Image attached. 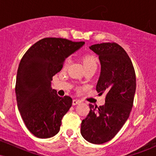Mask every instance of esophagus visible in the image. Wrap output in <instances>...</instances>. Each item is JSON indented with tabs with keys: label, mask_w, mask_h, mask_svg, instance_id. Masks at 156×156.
I'll list each match as a JSON object with an SVG mask.
<instances>
[{
	"label": "esophagus",
	"mask_w": 156,
	"mask_h": 156,
	"mask_svg": "<svg viewBox=\"0 0 156 156\" xmlns=\"http://www.w3.org/2000/svg\"><path fill=\"white\" fill-rule=\"evenodd\" d=\"M80 101H79V100H76V99H74L73 101V105H78L79 104V103H80Z\"/></svg>",
	"instance_id": "esophagus-1"
}]
</instances>
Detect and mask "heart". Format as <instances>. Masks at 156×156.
<instances>
[{
	"instance_id": "1",
	"label": "heart",
	"mask_w": 156,
	"mask_h": 156,
	"mask_svg": "<svg viewBox=\"0 0 156 156\" xmlns=\"http://www.w3.org/2000/svg\"><path fill=\"white\" fill-rule=\"evenodd\" d=\"M69 62H70V59H69V58H67V59L65 61V62H64V69L67 68V67L69 64ZM83 63L86 69H87V68H90V67L97 68L98 67V61L95 55L92 54H87L83 56Z\"/></svg>"
}]
</instances>
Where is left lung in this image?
Returning <instances> with one entry per match:
<instances>
[{
  "instance_id": "left-lung-1",
  "label": "left lung",
  "mask_w": 156,
  "mask_h": 156,
  "mask_svg": "<svg viewBox=\"0 0 156 156\" xmlns=\"http://www.w3.org/2000/svg\"><path fill=\"white\" fill-rule=\"evenodd\" d=\"M99 55L101 73L96 86L99 94H105V104H89V112L80 125L82 136L100 144L117 135L128 119L136 92V73L126 51L116 42L89 47Z\"/></svg>"
}]
</instances>
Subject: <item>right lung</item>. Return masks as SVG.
<instances>
[{"instance_id":"add662e5","label":"right lung","mask_w":156,"mask_h":156,"mask_svg":"<svg viewBox=\"0 0 156 156\" xmlns=\"http://www.w3.org/2000/svg\"><path fill=\"white\" fill-rule=\"evenodd\" d=\"M84 42L48 37L34 44L23 55L16 78L15 93L19 112L28 130L47 139L58 133L62 119L72 106L70 97L57 94L51 87L53 76L64 61Z\"/></svg>"}]
</instances>
